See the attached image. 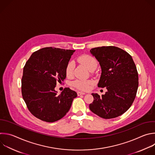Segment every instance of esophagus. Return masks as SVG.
Listing matches in <instances>:
<instances>
[{
  "label": "esophagus",
  "instance_id": "1",
  "mask_svg": "<svg viewBox=\"0 0 155 155\" xmlns=\"http://www.w3.org/2000/svg\"><path fill=\"white\" fill-rule=\"evenodd\" d=\"M86 93L84 92H82V91H78L77 92V95H84Z\"/></svg>",
  "mask_w": 155,
  "mask_h": 155
}]
</instances>
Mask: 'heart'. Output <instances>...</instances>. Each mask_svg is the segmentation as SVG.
<instances>
[{
  "mask_svg": "<svg viewBox=\"0 0 155 155\" xmlns=\"http://www.w3.org/2000/svg\"><path fill=\"white\" fill-rule=\"evenodd\" d=\"M77 60L79 63L85 66L88 69L91 70L94 68H96L97 66V60L92 56L89 55H82L78 57ZM74 62L69 61L66 67V75L68 77H70L73 74L74 71ZM92 84V81L91 80H77L72 82V84L74 87L83 90L87 91L89 89L91 85Z\"/></svg>",
  "mask_w": 155,
  "mask_h": 155,
  "instance_id": "1",
  "label": "heart"
}]
</instances>
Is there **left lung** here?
I'll return each mask as SVG.
<instances>
[{
    "instance_id": "left-lung-1",
    "label": "left lung",
    "mask_w": 155,
    "mask_h": 155,
    "mask_svg": "<svg viewBox=\"0 0 155 155\" xmlns=\"http://www.w3.org/2000/svg\"><path fill=\"white\" fill-rule=\"evenodd\" d=\"M90 51L101 69L98 86L106 87L107 92L101 96L92 94L94 100L89 109L101 118L117 117L130 108L136 97L139 85L136 66L131 56L117 47H98Z\"/></svg>"
}]
</instances>
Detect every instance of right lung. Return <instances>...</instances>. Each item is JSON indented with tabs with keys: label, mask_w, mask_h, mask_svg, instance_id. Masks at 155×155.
Listing matches in <instances>:
<instances>
[{
	"label": "right lung",
	"mask_w": 155,
	"mask_h": 155,
	"mask_svg": "<svg viewBox=\"0 0 155 155\" xmlns=\"http://www.w3.org/2000/svg\"><path fill=\"white\" fill-rule=\"evenodd\" d=\"M75 50L45 47L32 54L26 62L21 80L24 100L36 118L54 122L70 110L75 91L66 87L60 95L55 90L57 82L66 77V67Z\"/></svg>",
	"instance_id": "obj_1"
}]
</instances>
